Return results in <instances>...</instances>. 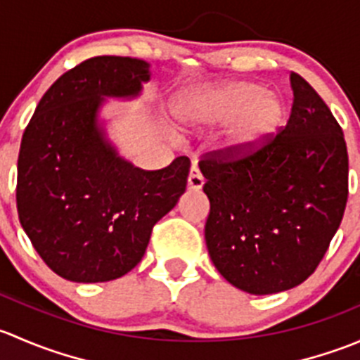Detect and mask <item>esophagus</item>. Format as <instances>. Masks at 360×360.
I'll use <instances>...</instances> for the list:
<instances>
[{
	"label": "esophagus",
	"instance_id": "obj_1",
	"mask_svg": "<svg viewBox=\"0 0 360 360\" xmlns=\"http://www.w3.org/2000/svg\"><path fill=\"white\" fill-rule=\"evenodd\" d=\"M202 186H203V177L200 170H198L197 167H191L190 176H188V188H190L191 191H198L202 190Z\"/></svg>",
	"mask_w": 360,
	"mask_h": 360
}]
</instances>
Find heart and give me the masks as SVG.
Masks as SVG:
<instances>
[{"mask_svg": "<svg viewBox=\"0 0 360 360\" xmlns=\"http://www.w3.org/2000/svg\"><path fill=\"white\" fill-rule=\"evenodd\" d=\"M179 132L198 136L217 125L226 130L217 141L224 157L244 158L277 136L288 116L282 96L254 82H228L186 92L177 103Z\"/></svg>", "mask_w": 360, "mask_h": 360, "instance_id": "heart-1", "label": "heart"}]
</instances>
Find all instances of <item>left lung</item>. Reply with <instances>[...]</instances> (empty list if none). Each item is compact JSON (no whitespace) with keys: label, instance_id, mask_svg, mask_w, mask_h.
Wrapping results in <instances>:
<instances>
[{"label":"left lung","instance_id":"8db88e82","mask_svg":"<svg viewBox=\"0 0 360 360\" xmlns=\"http://www.w3.org/2000/svg\"><path fill=\"white\" fill-rule=\"evenodd\" d=\"M291 86V116L274 139L244 158L212 153L198 163L210 259L231 285L257 296L314 274L348 198L343 130L307 79L292 72Z\"/></svg>","mask_w":360,"mask_h":360}]
</instances>
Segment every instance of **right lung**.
Masks as SVG:
<instances>
[{
	"label": "right lung",
	"mask_w": 360,
	"mask_h": 360,
	"mask_svg": "<svg viewBox=\"0 0 360 360\" xmlns=\"http://www.w3.org/2000/svg\"><path fill=\"white\" fill-rule=\"evenodd\" d=\"M150 64L101 56L64 72L25 127L17 210L32 248L63 278L108 282L146 252L155 224L186 190L190 160L143 170L120 157L101 120L106 99H136Z\"/></svg>",
	"instance_id": "add662e5"
}]
</instances>
